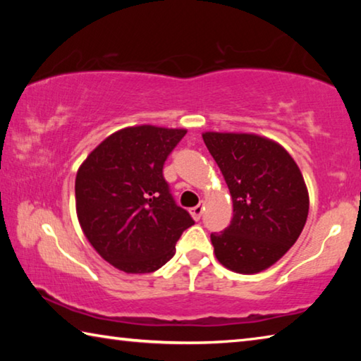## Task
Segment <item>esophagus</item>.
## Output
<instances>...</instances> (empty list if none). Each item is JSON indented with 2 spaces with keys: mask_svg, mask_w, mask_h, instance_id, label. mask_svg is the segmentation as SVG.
<instances>
[{
  "mask_svg": "<svg viewBox=\"0 0 361 361\" xmlns=\"http://www.w3.org/2000/svg\"><path fill=\"white\" fill-rule=\"evenodd\" d=\"M204 213V204H197L195 207H192L191 209V215L194 219H200V216H202Z\"/></svg>",
  "mask_w": 361,
  "mask_h": 361,
  "instance_id": "obj_1",
  "label": "esophagus"
}]
</instances>
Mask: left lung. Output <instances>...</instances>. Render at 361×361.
Wrapping results in <instances>:
<instances>
[{
  "label": "left lung",
  "instance_id": "left-lung-1",
  "mask_svg": "<svg viewBox=\"0 0 361 361\" xmlns=\"http://www.w3.org/2000/svg\"><path fill=\"white\" fill-rule=\"evenodd\" d=\"M229 188L234 216L210 239L218 261L239 274L272 266L295 245L309 213L301 170L282 146L253 133H204Z\"/></svg>",
  "mask_w": 361,
  "mask_h": 361
}]
</instances>
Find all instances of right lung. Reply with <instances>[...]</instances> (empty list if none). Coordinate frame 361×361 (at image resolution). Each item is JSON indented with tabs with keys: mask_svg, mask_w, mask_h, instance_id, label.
Returning <instances> with one entry per match:
<instances>
[{
	"mask_svg": "<svg viewBox=\"0 0 361 361\" xmlns=\"http://www.w3.org/2000/svg\"><path fill=\"white\" fill-rule=\"evenodd\" d=\"M185 135L183 129L127 127L103 140L78 170L79 224L90 245L119 271H157L194 224L164 178V164Z\"/></svg>",
	"mask_w": 361,
	"mask_h": 361,
	"instance_id": "obj_1",
	"label": "right lung"
}]
</instances>
